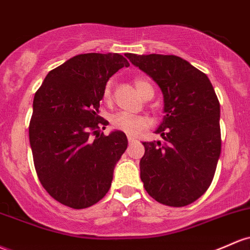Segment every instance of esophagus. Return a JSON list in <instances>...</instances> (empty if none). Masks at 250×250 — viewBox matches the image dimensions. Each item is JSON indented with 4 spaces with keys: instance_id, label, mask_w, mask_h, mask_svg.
I'll return each instance as SVG.
<instances>
[{
    "instance_id": "esophagus-1",
    "label": "esophagus",
    "mask_w": 250,
    "mask_h": 250,
    "mask_svg": "<svg viewBox=\"0 0 250 250\" xmlns=\"http://www.w3.org/2000/svg\"><path fill=\"white\" fill-rule=\"evenodd\" d=\"M128 141H129V144H133V142H135L136 140L135 138H133V136H128Z\"/></svg>"
}]
</instances>
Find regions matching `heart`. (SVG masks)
Masks as SVG:
<instances>
[{"instance_id":"b5f03b06","label":"heart","mask_w":250,"mask_h":250,"mask_svg":"<svg viewBox=\"0 0 250 250\" xmlns=\"http://www.w3.org/2000/svg\"><path fill=\"white\" fill-rule=\"evenodd\" d=\"M134 84H135L139 94L142 97L147 94L148 90H153L149 82L144 78H135ZM110 84H108L105 89H104V100H110ZM111 125L114 129L123 131V133L128 134V135H138L142 130L147 129L149 127L150 121L146 116H133V115L125 114V112H119V114L112 116Z\"/></svg>"}]
</instances>
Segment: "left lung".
Here are the masks:
<instances>
[{
  "label": "left lung",
  "mask_w": 250,
  "mask_h": 250,
  "mask_svg": "<svg viewBox=\"0 0 250 250\" xmlns=\"http://www.w3.org/2000/svg\"><path fill=\"white\" fill-rule=\"evenodd\" d=\"M164 96V139L142 142L140 177L152 198L168 207H185L209 188L221 154L218 98L210 79L185 59L164 54L125 53Z\"/></svg>",
  "instance_id": "left-lung-1"
}]
</instances>
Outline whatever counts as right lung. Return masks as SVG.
<instances>
[{
	"instance_id": "1",
	"label": "right lung",
	"mask_w": 250,
	"mask_h": 250,
	"mask_svg": "<svg viewBox=\"0 0 250 250\" xmlns=\"http://www.w3.org/2000/svg\"><path fill=\"white\" fill-rule=\"evenodd\" d=\"M129 62L119 53H85L49 71L35 92L29 142L41 185L72 209L100 202L109 191L128 140L101 128L100 102L109 78Z\"/></svg>"
}]
</instances>
